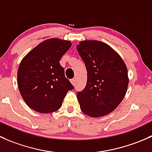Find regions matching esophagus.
<instances>
[{
    "mask_svg": "<svg viewBox=\"0 0 152 152\" xmlns=\"http://www.w3.org/2000/svg\"><path fill=\"white\" fill-rule=\"evenodd\" d=\"M71 83H72V84L73 86H75V83H76V80H75V78H73V79H72L71 80Z\"/></svg>",
    "mask_w": 152,
    "mask_h": 152,
    "instance_id": "34e87169",
    "label": "esophagus"
}]
</instances>
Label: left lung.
<instances>
[{"label": "left lung", "mask_w": 152, "mask_h": 152, "mask_svg": "<svg viewBox=\"0 0 152 152\" xmlns=\"http://www.w3.org/2000/svg\"><path fill=\"white\" fill-rule=\"evenodd\" d=\"M78 53L87 69L85 88L77 92L80 109L91 117L110 113L119 105L127 91V68L121 56L107 44L81 41Z\"/></svg>", "instance_id": "obj_1"}]
</instances>
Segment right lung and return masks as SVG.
I'll use <instances>...</instances> for the list:
<instances>
[{"mask_svg":"<svg viewBox=\"0 0 152 152\" xmlns=\"http://www.w3.org/2000/svg\"><path fill=\"white\" fill-rule=\"evenodd\" d=\"M71 46L70 41L49 39L21 61L18 71L19 91L32 110L41 113L58 110L67 92L74 88L59 63Z\"/></svg>","mask_w":152,"mask_h":152,"instance_id":"obj_1","label":"right lung"}]
</instances>
